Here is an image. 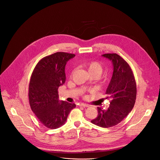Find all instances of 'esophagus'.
Listing matches in <instances>:
<instances>
[{"label":"esophagus","mask_w":160,"mask_h":160,"mask_svg":"<svg viewBox=\"0 0 160 160\" xmlns=\"http://www.w3.org/2000/svg\"><path fill=\"white\" fill-rule=\"evenodd\" d=\"M79 104L80 106H83V107H85V108H87V107L89 106L88 104H85V103H80V104Z\"/></svg>","instance_id":"obj_1"}]
</instances>
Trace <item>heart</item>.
<instances>
[{
	"instance_id": "heart-1",
	"label": "heart",
	"mask_w": 160,
	"mask_h": 160,
	"mask_svg": "<svg viewBox=\"0 0 160 160\" xmlns=\"http://www.w3.org/2000/svg\"><path fill=\"white\" fill-rule=\"evenodd\" d=\"M85 68L88 72L89 74H95L98 77L102 73V66L101 63L98 61H92L87 63L85 65Z\"/></svg>"
}]
</instances>
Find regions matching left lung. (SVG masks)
<instances>
[{"label":"left lung","mask_w":160,"mask_h":160,"mask_svg":"<svg viewBox=\"0 0 160 160\" xmlns=\"http://www.w3.org/2000/svg\"><path fill=\"white\" fill-rule=\"evenodd\" d=\"M103 57L111 61L113 73L106 94L111 99L107 109L98 107V115L91 121L103 128L120 123L133 109L137 95L135 80L129 64L117 54H105Z\"/></svg>","instance_id":"1"}]
</instances>
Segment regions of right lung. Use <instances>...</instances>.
<instances>
[{"label":"right lung","instance_id":"add662e5","mask_svg":"<svg viewBox=\"0 0 160 160\" xmlns=\"http://www.w3.org/2000/svg\"><path fill=\"white\" fill-rule=\"evenodd\" d=\"M73 54L58 52L37 63L31 76L29 102L32 111L44 126L56 129L63 125L75 104L59 100L58 88L66 81L65 66Z\"/></svg>","mask_w":160,"mask_h":160}]
</instances>
